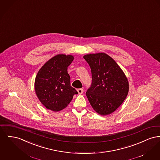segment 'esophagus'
Listing matches in <instances>:
<instances>
[{
  "label": "esophagus",
  "mask_w": 160,
  "mask_h": 160,
  "mask_svg": "<svg viewBox=\"0 0 160 160\" xmlns=\"http://www.w3.org/2000/svg\"><path fill=\"white\" fill-rule=\"evenodd\" d=\"M77 92H78V94H82L83 93V89H82V88L78 89H77Z\"/></svg>",
  "instance_id": "34e87169"
}]
</instances>
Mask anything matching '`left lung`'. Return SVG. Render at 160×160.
<instances>
[{
  "label": "left lung",
  "instance_id": "8db88e82",
  "mask_svg": "<svg viewBox=\"0 0 160 160\" xmlns=\"http://www.w3.org/2000/svg\"><path fill=\"white\" fill-rule=\"evenodd\" d=\"M91 69L92 84L86 97L94 111L107 115L117 109L129 92L128 78L111 57L104 52L83 56Z\"/></svg>",
  "mask_w": 160,
  "mask_h": 160
}]
</instances>
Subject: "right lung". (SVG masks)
<instances>
[{
    "label": "right lung",
    "mask_w": 160,
    "mask_h": 160,
    "mask_svg": "<svg viewBox=\"0 0 160 160\" xmlns=\"http://www.w3.org/2000/svg\"><path fill=\"white\" fill-rule=\"evenodd\" d=\"M74 60L72 55L57 54L39 69L34 82L35 92L49 110L58 112L65 109L77 94L70 83L68 67Z\"/></svg>",
    "instance_id": "add662e5"
}]
</instances>
